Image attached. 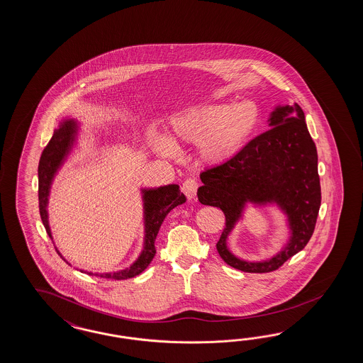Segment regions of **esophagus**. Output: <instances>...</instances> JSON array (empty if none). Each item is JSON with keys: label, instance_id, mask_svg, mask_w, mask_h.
I'll use <instances>...</instances> for the list:
<instances>
[{"label": "esophagus", "instance_id": "esophagus-1", "mask_svg": "<svg viewBox=\"0 0 363 363\" xmlns=\"http://www.w3.org/2000/svg\"><path fill=\"white\" fill-rule=\"evenodd\" d=\"M181 190L182 193L189 198V199H193L196 195V190H198V182L194 178H187L185 182L181 186Z\"/></svg>", "mask_w": 363, "mask_h": 363}]
</instances>
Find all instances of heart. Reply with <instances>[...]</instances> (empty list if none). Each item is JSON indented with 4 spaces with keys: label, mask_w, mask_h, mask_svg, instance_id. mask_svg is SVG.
Wrapping results in <instances>:
<instances>
[{
    "label": "heart",
    "mask_w": 363,
    "mask_h": 363,
    "mask_svg": "<svg viewBox=\"0 0 363 363\" xmlns=\"http://www.w3.org/2000/svg\"><path fill=\"white\" fill-rule=\"evenodd\" d=\"M259 122V108L253 101L235 104H207L190 107L170 119L169 139L173 143L198 144L201 157L219 164L247 142ZM160 150L172 152L169 143H161Z\"/></svg>",
    "instance_id": "heart-1"
}]
</instances>
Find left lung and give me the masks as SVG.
I'll list each match as a JSON object with an SVG mask.
<instances>
[{"label":"left lung","instance_id":"8db88e82","mask_svg":"<svg viewBox=\"0 0 363 363\" xmlns=\"http://www.w3.org/2000/svg\"><path fill=\"white\" fill-rule=\"evenodd\" d=\"M272 127L258 135L232 159L201 173L198 189L202 204L219 207L225 227L216 244L225 264L247 273L274 272L307 245L315 230L321 203L318 150L311 138L301 107H275ZM277 203L289 218L292 236L273 259L249 263L233 257L226 239L245 203Z\"/></svg>","mask_w":363,"mask_h":363}]
</instances>
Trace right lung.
I'll return each mask as SVG.
<instances>
[{
  "instance_id": "add662e5",
  "label": "right lung",
  "mask_w": 363,
  "mask_h": 363,
  "mask_svg": "<svg viewBox=\"0 0 363 363\" xmlns=\"http://www.w3.org/2000/svg\"><path fill=\"white\" fill-rule=\"evenodd\" d=\"M76 135H77L76 122H73L72 119H67L62 122L59 128H56L53 131L52 138L45 145L40 160H39V167H38L39 213H40V218L43 221L45 230L51 239H52V235H51V230L48 225V213H47L50 189H51V184H52V179L57 169L62 167L64 160L71 152L72 147L76 140ZM142 191L143 202H144V227H145V238H144L142 255L133 262V265L124 270H121V272L104 273V274L85 272L86 274L121 281V279H127V278H133V277L140 274L147 269V266L150 265V261L156 255L155 240L159 233L162 221L165 219V216L170 213V210L177 207L178 204L185 203L186 196L179 191L178 185L161 186L157 189H143ZM56 252L62 258L57 249H56Z\"/></svg>"
}]
</instances>
